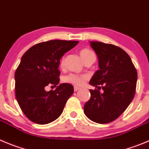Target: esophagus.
I'll use <instances>...</instances> for the list:
<instances>
[{
    "mask_svg": "<svg viewBox=\"0 0 149 149\" xmlns=\"http://www.w3.org/2000/svg\"><path fill=\"white\" fill-rule=\"evenodd\" d=\"M79 89H80V87H77V86H74V91H77Z\"/></svg>",
    "mask_w": 149,
    "mask_h": 149,
    "instance_id": "34e87169",
    "label": "esophagus"
}]
</instances>
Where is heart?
I'll return each instance as SVG.
<instances>
[{
	"instance_id": "heart-1",
	"label": "heart",
	"mask_w": 149,
	"mask_h": 149,
	"mask_svg": "<svg viewBox=\"0 0 149 149\" xmlns=\"http://www.w3.org/2000/svg\"><path fill=\"white\" fill-rule=\"evenodd\" d=\"M92 55H94L93 52L88 49H83L80 51V56L83 61ZM60 65L61 66H63V60L61 61ZM87 78L88 77L86 75H79V74H70L64 77V81L66 83L76 85V86H82L85 83V81L87 80Z\"/></svg>"
}]
</instances>
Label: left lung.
Masks as SVG:
<instances>
[{"instance_id":"left-lung-1","label":"left lung","mask_w":149,"mask_h":149,"mask_svg":"<svg viewBox=\"0 0 149 149\" xmlns=\"http://www.w3.org/2000/svg\"><path fill=\"white\" fill-rule=\"evenodd\" d=\"M97 53L100 69L90 83L98 89L90 90L91 98L84 105V113L92 121L107 124L118 118L134 98L137 72L130 56L116 45L91 42ZM100 85H102L100 93Z\"/></svg>"}]
</instances>
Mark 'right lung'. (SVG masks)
<instances>
[{
	"label": "right lung",
	"mask_w": 149,
	"mask_h": 149,
	"mask_svg": "<svg viewBox=\"0 0 149 149\" xmlns=\"http://www.w3.org/2000/svg\"><path fill=\"white\" fill-rule=\"evenodd\" d=\"M78 41L50 40L36 44L24 53L15 72L17 101L27 118L38 124L57 119L74 92L69 83L46 91L48 85L59 83L60 59Z\"/></svg>",
	"instance_id": "add662e5"
}]
</instances>
